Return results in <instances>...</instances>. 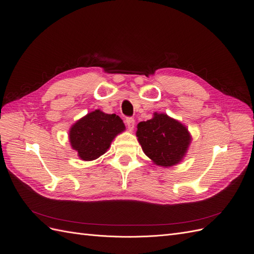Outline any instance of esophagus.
Returning a JSON list of instances; mask_svg holds the SVG:
<instances>
[{
  "instance_id": "esophagus-1",
  "label": "esophagus",
  "mask_w": 254,
  "mask_h": 254,
  "mask_svg": "<svg viewBox=\"0 0 254 254\" xmlns=\"http://www.w3.org/2000/svg\"><path fill=\"white\" fill-rule=\"evenodd\" d=\"M126 123H127V126L129 129H132L134 128V126H135V119L132 117H127L126 119Z\"/></svg>"
}]
</instances>
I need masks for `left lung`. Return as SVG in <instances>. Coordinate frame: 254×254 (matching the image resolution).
<instances>
[{
    "instance_id": "8db88e82",
    "label": "left lung",
    "mask_w": 254,
    "mask_h": 254,
    "mask_svg": "<svg viewBox=\"0 0 254 254\" xmlns=\"http://www.w3.org/2000/svg\"><path fill=\"white\" fill-rule=\"evenodd\" d=\"M137 127L136 135L144 153L157 166L168 168L180 163L191 141L186 127L165 113H154Z\"/></svg>"
}]
</instances>
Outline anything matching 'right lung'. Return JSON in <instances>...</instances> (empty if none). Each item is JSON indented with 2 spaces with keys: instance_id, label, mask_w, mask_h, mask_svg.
I'll use <instances>...</instances> for the list:
<instances>
[{
  "instance_id": "right-lung-1",
  "label": "right lung",
  "mask_w": 254,
  "mask_h": 254,
  "mask_svg": "<svg viewBox=\"0 0 254 254\" xmlns=\"http://www.w3.org/2000/svg\"><path fill=\"white\" fill-rule=\"evenodd\" d=\"M125 129V124L118 115L95 110L72 126L69 140L80 158L93 161L103 155L113 139Z\"/></svg>"
}]
</instances>
